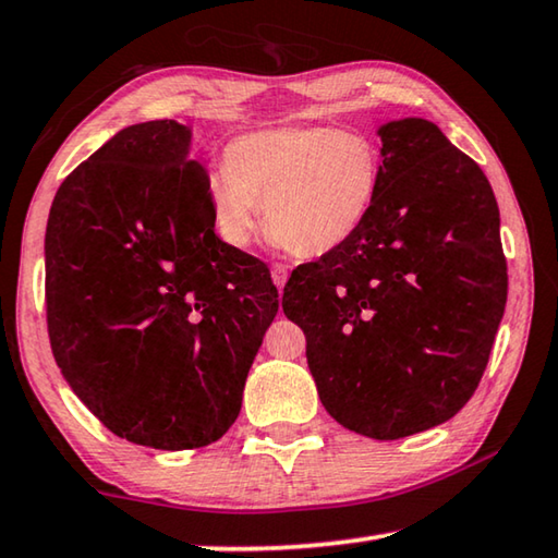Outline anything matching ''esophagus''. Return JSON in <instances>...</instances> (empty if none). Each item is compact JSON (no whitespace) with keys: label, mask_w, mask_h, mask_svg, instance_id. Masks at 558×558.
<instances>
[{"label":"esophagus","mask_w":558,"mask_h":558,"mask_svg":"<svg viewBox=\"0 0 558 558\" xmlns=\"http://www.w3.org/2000/svg\"><path fill=\"white\" fill-rule=\"evenodd\" d=\"M270 278H272V282H276L278 288L286 286V280H288V266H282V263H272V266H270Z\"/></svg>","instance_id":"esophagus-1"}]
</instances>
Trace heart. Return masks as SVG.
Masks as SVG:
<instances>
[{
    "label": "heart",
    "instance_id": "b5f03b06",
    "mask_svg": "<svg viewBox=\"0 0 558 558\" xmlns=\"http://www.w3.org/2000/svg\"><path fill=\"white\" fill-rule=\"evenodd\" d=\"M381 186L374 140L332 125L248 132L206 177L211 223L231 248H248L260 206L272 241L302 258L337 251L369 219Z\"/></svg>",
    "mask_w": 558,
    "mask_h": 558
}]
</instances>
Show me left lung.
Listing matches in <instances>:
<instances>
[{"instance_id": "1", "label": "left lung", "mask_w": 558, "mask_h": 558, "mask_svg": "<svg viewBox=\"0 0 558 558\" xmlns=\"http://www.w3.org/2000/svg\"><path fill=\"white\" fill-rule=\"evenodd\" d=\"M381 186L337 251L292 270L319 401L344 428L399 440L475 393L507 302L499 209L477 162L423 118L379 128Z\"/></svg>"}]
</instances>
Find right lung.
<instances>
[{"label":"right lung","mask_w":558,"mask_h":558,"mask_svg":"<svg viewBox=\"0 0 558 558\" xmlns=\"http://www.w3.org/2000/svg\"><path fill=\"white\" fill-rule=\"evenodd\" d=\"M192 130L149 120L63 179L46 223V323L73 393L157 450L219 440L278 313L266 263L214 231Z\"/></svg>","instance_id":"1"}]
</instances>
